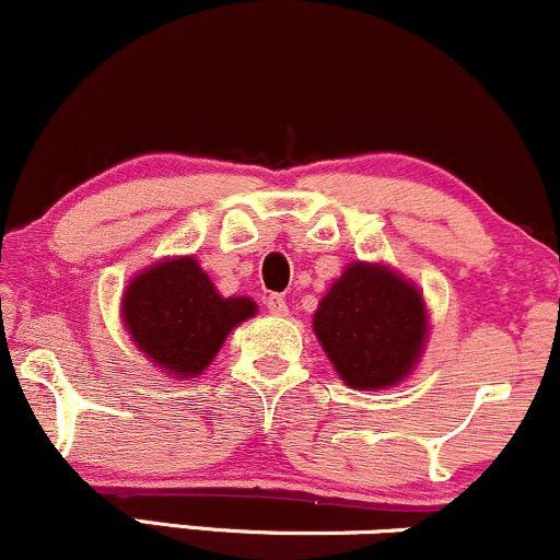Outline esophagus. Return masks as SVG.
Instances as JSON below:
<instances>
[{"label":"esophagus","instance_id":"1","mask_svg":"<svg viewBox=\"0 0 560 560\" xmlns=\"http://www.w3.org/2000/svg\"><path fill=\"white\" fill-rule=\"evenodd\" d=\"M266 305H268V311L273 313V316H287V313H289L287 300L281 298V294H271V298L266 300Z\"/></svg>","mask_w":560,"mask_h":560}]
</instances>
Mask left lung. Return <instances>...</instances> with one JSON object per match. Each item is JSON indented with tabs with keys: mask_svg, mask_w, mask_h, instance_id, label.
<instances>
[{
	"mask_svg": "<svg viewBox=\"0 0 560 560\" xmlns=\"http://www.w3.org/2000/svg\"><path fill=\"white\" fill-rule=\"evenodd\" d=\"M313 331L352 389L402 382L427 342V305L413 281L378 262H350L313 313Z\"/></svg>",
	"mask_w": 560,
	"mask_h": 560,
	"instance_id": "8db88e82",
	"label": "left lung"
}]
</instances>
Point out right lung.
I'll use <instances>...</instances> for the list:
<instances>
[{
    "label": "right lung",
    "instance_id": "right-lung-1",
    "mask_svg": "<svg viewBox=\"0 0 560 560\" xmlns=\"http://www.w3.org/2000/svg\"><path fill=\"white\" fill-rule=\"evenodd\" d=\"M255 313L258 305L249 298H221L191 255L137 273L120 302L133 345L173 378L202 374L231 329Z\"/></svg>",
    "mask_w": 560,
    "mask_h": 560
}]
</instances>
